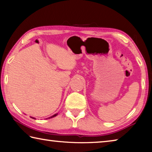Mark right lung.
<instances>
[{
    "instance_id": "right-lung-1",
    "label": "right lung",
    "mask_w": 152,
    "mask_h": 152,
    "mask_svg": "<svg viewBox=\"0 0 152 152\" xmlns=\"http://www.w3.org/2000/svg\"><path fill=\"white\" fill-rule=\"evenodd\" d=\"M58 115V113H56L55 115H52V116H51V117H50L49 118H47V119H50V118H53V117H56V116H57ZM31 118H33V119H35V118H33V117H31Z\"/></svg>"
}]
</instances>
